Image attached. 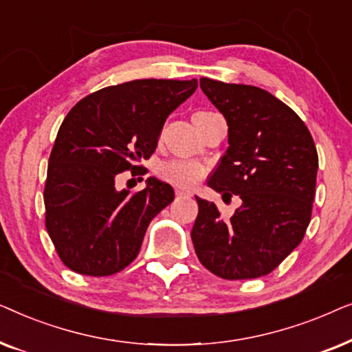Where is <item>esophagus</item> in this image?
<instances>
[{
  "label": "esophagus",
  "mask_w": 352,
  "mask_h": 352,
  "mask_svg": "<svg viewBox=\"0 0 352 352\" xmlns=\"http://www.w3.org/2000/svg\"><path fill=\"white\" fill-rule=\"evenodd\" d=\"M175 194H176V197H190V195H192L189 190H186V189H181V187H176Z\"/></svg>",
  "instance_id": "obj_1"
}]
</instances>
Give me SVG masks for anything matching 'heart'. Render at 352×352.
I'll return each mask as SVG.
<instances>
[{
	"instance_id": "obj_1",
	"label": "heart",
	"mask_w": 352,
	"mask_h": 352,
	"mask_svg": "<svg viewBox=\"0 0 352 352\" xmlns=\"http://www.w3.org/2000/svg\"><path fill=\"white\" fill-rule=\"evenodd\" d=\"M205 166L190 160H173L160 168V176L177 187H194L205 177Z\"/></svg>"
}]
</instances>
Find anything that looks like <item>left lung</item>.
Here are the masks:
<instances>
[{
  "label": "left lung",
  "mask_w": 352,
  "mask_h": 352,
  "mask_svg": "<svg viewBox=\"0 0 352 352\" xmlns=\"http://www.w3.org/2000/svg\"><path fill=\"white\" fill-rule=\"evenodd\" d=\"M224 115L229 147L208 186L242 199L229 221L213 201L199 199L190 237L200 263L228 280L272 272L309 226L319 157L309 129L293 110L256 86L200 78Z\"/></svg>",
  "instance_id": "left-lung-1"
}]
</instances>
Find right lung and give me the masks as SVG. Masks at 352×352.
Wrapping results in <instances>:
<instances>
[{
	"label": "right lung",
	"mask_w": 352,
	"mask_h": 352,
	"mask_svg": "<svg viewBox=\"0 0 352 352\" xmlns=\"http://www.w3.org/2000/svg\"><path fill=\"white\" fill-rule=\"evenodd\" d=\"M195 89V78L133 80L86 96L67 113L50 155L45 208L47 234L72 271L105 277L136 259L175 190L155 177L134 194L117 190V176L146 175L138 163L151 158L168 115Z\"/></svg>",
	"instance_id": "obj_1"
}]
</instances>
